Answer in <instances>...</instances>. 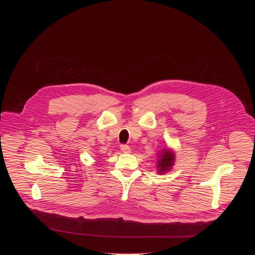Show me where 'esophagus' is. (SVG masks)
Returning <instances> with one entry per match:
<instances>
[{
  "instance_id": "1",
  "label": "esophagus",
  "mask_w": 255,
  "mask_h": 255,
  "mask_svg": "<svg viewBox=\"0 0 255 255\" xmlns=\"http://www.w3.org/2000/svg\"><path fill=\"white\" fill-rule=\"evenodd\" d=\"M121 151H122L123 153H130V148H129V145L122 144V145H121Z\"/></svg>"
}]
</instances>
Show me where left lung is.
<instances>
[{"instance_id":"1","label":"left lung","mask_w":255,"mask_h":255,"mask_svg":"<svg viewBox=\"0 0 255 255\" xmlns=\"http://www.w3.org/2000/svg\"><path fill=\"white\" fill-rule=\"evenodd\" d=\"M176 160V152L171 148H162V150L158 151L157 153V163L156 169L158 175H164L169 171L173 165H175Z\"/></svg>"}]
</instances>
